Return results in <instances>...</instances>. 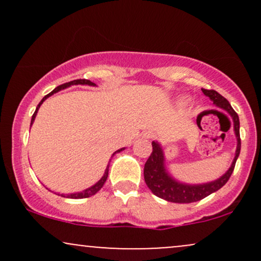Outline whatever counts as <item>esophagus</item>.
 <instances>
[{
  "label": "esophagus",
  "mask_w": 261,
  "mask_h": 261,
  "mask_svg": "<svg viewBox=\"0 0 261 261\" xmlns=\"http://www.w3.org/2000/svg\"><path fill=\"white\" fill-rule=\"evenodd\" d=\"M143 137H145V139H151V137H153V133H152V131H145V133H143Z\"/></svg>",
  "instance_id": "1"
}]
</instances>
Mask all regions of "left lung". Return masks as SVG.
<instances>
[{"label":"left lung","instance_id":"8db88e82","mask_svg":"<svg viewBox=\"0 0 261 261\" xmlns=\"http://www.w3.org/2000/svg\"><path fill=\"white\" fill-rule=\"evenodd\" d=\"M203 94L208 98L215 106L226 110L229 114L233 120V130H234L237 139L236 154L233 158L232 164L222 176L214 181L202 182V184H187L181 182L173 178L166 168V157H164L163 148L157 141H152V151L151 155L146 162L145 168H143V176L145 181L149 188V190L155 196L161 199L167 200L169 202L175 203H190L202 200L203 197L211 195L215 191L220 190L221 188L228 181L229 176L232 175L234 169L236 162L238 160V155L241 153V136H239V118L233 108L230 107L229 101L222 97L220 93L214 89H202Z\"/></svg>","mask_w":261,"mask_h":261}]
</instances>
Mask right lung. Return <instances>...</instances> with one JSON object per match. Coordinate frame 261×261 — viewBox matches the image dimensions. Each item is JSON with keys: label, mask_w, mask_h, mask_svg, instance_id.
I'll use <instances>...</instances> for the list:
<instances>
[{"label": "right lung", "mask_w": 261, "mask_h": 261, "mask_svg": "<svg viewBox=\"0 0 261 261\" xmlns=\"http://www.w3.org/2000/svg\"><path fill=\"white\" fill-rule=\"evenodd\" d=\"M77 85H82V86H92V87H95V83H93V82H91V81H88V80H74V81H71V82L64 83V85H61V86L56 87V88L54 89L53 92H50L49 94H46V95H45V97L43 98V99H41L40 103L38 104L37 109H35V112H34V114H33V116H32L31 126H32V125H33V122H34V120H35V116H37V113H38L39 108H40L41 104H43L44 101L47 99V98H49V97H51V95H53V94H55V93H58V92H60V91H62V89H65V88H68V87H71V86H77ZM124 149H125V147H122V148H120V149H118V151H115V152H114L113 155H114V154H116V153H119V152L124 151ZM113 155H112V157H113ZM109 162H110V161H109ZM108 173H109V164H108V166H107V169H106V172H104L103 176H101V178L99 179V180H98L97 182H95L94 185H92V187L87 188L86 190L79 191V193H71V194H60V193H58V195L62 196V197H68V199H85V197H89V196L94 195V194H97L98 191H99L100 189L103 188L104 182L107 181V178H108ZM46 189H47V188H46ZM55 194H56V193H55Z\"/></svg>", "instance_id": "add662e5"}]
</instances>
